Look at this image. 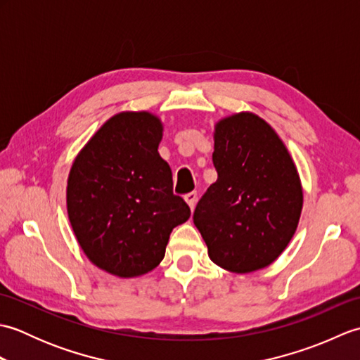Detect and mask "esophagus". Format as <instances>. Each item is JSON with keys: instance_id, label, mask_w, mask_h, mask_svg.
Listing matches in <instances>:
<instances>
[{"instance_id": "34e87169", "label": "esophagus", "mask_w": 360, "mask_h": 360, "mask_svg": "<svg viewBox=\"0 0 360 360\" xmlns=\"http://www.w3.org/2000/svg\"><path fill=\"white\" fill-rule=\"evenodd\" d=\"M184 198H186V202L188 204L190 210H193V209H195V204H196L198 193H196V192H190V193H187Z\"/></svg>"}]
</instances>
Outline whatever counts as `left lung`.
<instances>
[{"label": "left lung", "instance_id": "8db88e82", "mask_svg": "<svg viewBox=\"0 0 360 360\" xmlns=\"http://www.w3.org/2000/svg\"><path fill=\"white\" fill-rule=\"evenodd\" d=\"M217 182L196 204L193 223L209 257L226 271L269 266L292 238L303 190L285 143L266 120L238 112L215 125Z\"/></svg>", "mask_w": 360, "mask_h": 360}]
</instances>
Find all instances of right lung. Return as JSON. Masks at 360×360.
Instances as JSON below:
<instances>
[{
    "mask_svg": "<svg viewBox=\"0 0 360 360\" xmlns=\"http://www.w3.org/2000/svg\"><path fill=\"white\" fill-rule=\"evenodd\" d=\"M162 129L148 111L116 114L82 148L68 178V217L82 250L122 278L155 269L173 229L190 218L158 153Z\"/></svg>",
    "mask_w": 360,
    "mask_h": 360,
    "instance_id": "right-lung-1",
    "label": "right lung"
}]
</instances>
